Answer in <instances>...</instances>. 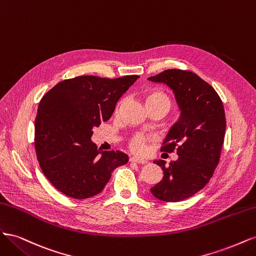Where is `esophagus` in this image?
<instances>
[{
    "label": "esophagus",
    "instance_id": "esophagus-1",
    "mask_svg": "<svg viewBox=\"0 0 256 256\" xmlns=\"http://www.w3.org/2000/svg\"><path fill=\"white\" fill-rule=\"evenodd\" d=\"M130 161L131 162H136V164H147V161L144 160V159H138L136 157H131L130 158Z\"/></svg>",
    "mask_w": 256,
    "mask_h": 256
}]
</instances>
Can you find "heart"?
Here are the masks:
<instances>
[{
    "label": "heart",
    "mask_w": 256,
    "mask_h": 256,
    "mask_svg": "<svg viewBox=\"0 0 256 256\" xmlns=\"http://www.w3.org/2000/svg\"><path fill=\"white\" fill-rule=\"evenodd\" d=\"M145 104L147 108L161 106V108H166V110H168L172 106L171 99H170V97L166 94V92L161 90H156L147 92V95L145 96ZM150 141V136H146L143 134H136L129 140V147L134 152L142 154L146 152L147 144H148Z\"/></svg>",
    "instance_id": "obj_1"
}]
</instances>
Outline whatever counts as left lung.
Wrapping results in <instances>:
<instances>
[{
	"instance_id": "obj_1",
	"label": "left lung",
	"mask_w": 256,
	"mask_h": 256,
	"mask_svg": "<svg viewBox=\"0 0 256 256\" xmlns=\"http://www.w3.org/2000/svg\"><path fill=\"white\" fill-rule=\"evenodd\" d=\"M150 81L164 83L174 92L180 118L170 129L161 152H177L178 159L166 166L154 160L164 178L150 192L164 202H180L203 189L219 164L226 122L219 95L196 74L168 69Z\"/></svg>"
}]
</instances>
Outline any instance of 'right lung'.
Segmentation results:
<instances>
[{
    "label": "right lung",
    "instance_id": "right-lung-1",
    "mask_svg": "<svg viewBox=\"0 0 256 256\" xmlns=\"http://www.w3.org/2000/svg\"><path fill=\"white\" fill-rule=\"evenodd\" d=\"M138 78L80 76L58 83L42 98L35 120L36 156L44 175L63 194L94 196L113 170L128 162L125 152H102L90 138L92 128L111 118L120 98Z\"/></svg>",
    "mask_w": 256,
    "mask_h": 256
}]
</instances>
